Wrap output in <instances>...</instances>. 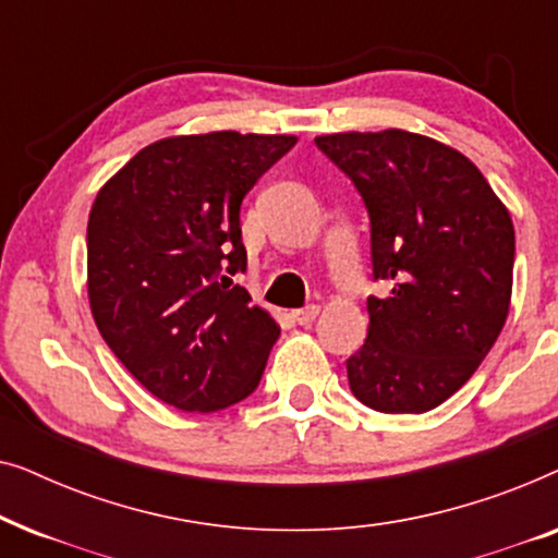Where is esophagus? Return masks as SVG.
<instances>
[{"label":"esophagus","mask_w":558,"mask_h":558,"mask_svg":"<svg viewBox=\"0 0 558 558\" xmlns=\"http://www.w3.org/2000/svg\"><path fill=\"white\" fill-rule=\"evenodd\" d=\"M319 315V307L317 304H310V307H302V310H294L292 312V319L296 325H312Z\"/></svg>","instance_id":"obj_1"}]
</instances>
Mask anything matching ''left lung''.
I'll list each match as a JSON object with an SVG mask.
<instances>
[{"label": "left lung", "instance_id": "8db88e82", "mask_svg": "<svg viewBox=\"0 0 558 558\" xmlns=\"http://www.w3.org/2000/svg\"><path fill=\"white\" fill-rule=\"evenodd\" d=\"M315 142L363 195L373 274L391 281L368 300L350 391L384 414H424L468 384L506 325L513 220L485 174L432 136L384 129Z\"/></svg>", "mask_w": 558, "mask_h": 558}]
</instances>
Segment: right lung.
I'll use <instances>...</instances> for the list:
<instances>
[{
    "label": "right lung",
    "mask_w": 558,
    "mask_h": 558,
    "mask_svg": "<svg viewBox=\"0 0 558 558\" xmlns=\"http://www.w3.org/2000/svg\"><path fill=\"white\" fill-rule=\"evenodd\" d=\"M294 134L165 136L98 190L88 216V304L126 371L180 411L226 409L262 380L279 325L239 271L241 201Z\"/></svg>",
    "instance_id": "1"
}]
</instances>
